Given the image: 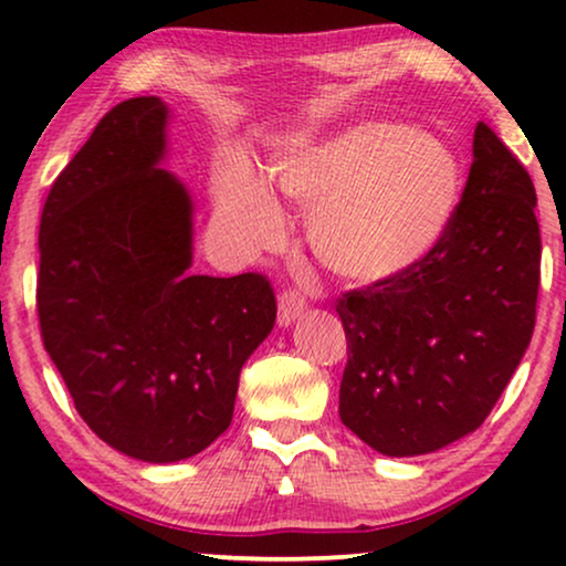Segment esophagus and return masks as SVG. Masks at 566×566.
Segmentation results:
<instances>
[{"label":"esophagus","instance_id":"esophagus-1","mask_svg":"<svg viewBox=\"0 0 566 566\" xmlns=\"http://www.w3.org/2000/svg\"><path fill=\"white\" fill-rule=\"evenodd\" d=\"M306 312V298L298 291H283L277 301V327H291Z\"/></svg>","mask_w":566,"mask_h":566}]
</instances>
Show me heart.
I'll use <instances>...</instances> for the list:
<instances>
[{
	"mask_svg": "<svg viewBox=\"0 0 566 566\" xmlns=\"http://www.w3.org/2000/svg\"><path fill=\"white\" fill-rule=\"evenodd\" d=\"M271 188L308 211V244L329 273L378 283L420 265L451 229L463 167L443 138L386 120L291 144L270 161ZM219 234L252 254L283 234V211L244 157L213 180Z\"/></svg>",
	"mask_w": 566,
	"mask_h": 566,
	"instance_id": "b5f03b06",
	"label": "heart"
}]
</instances>
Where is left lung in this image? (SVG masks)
<instances>
[{
	"instance_id": "1",
	"label": "left lung",
	"mask_w": 566,
	"mask_h": 566,
	"mask_svg": "<svg viewBox=\"0 0 566 566\" xmlns=\"http://www.w3.org/2000/svg\"><path fill=\"white\" fill-rule=\"evenodd\" d=\"M531 175L484 123L459 211L420 265L337 301L347 337L339 420L405 459L486 420L531 345L541 234Z\"/></svg>"
}]
</instances>
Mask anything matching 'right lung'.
<instances>
[{
	"label": "right lung",
	"instance_id": "obj_1",
	"mask_svg": "<svg viewBox=\"0 0 566 566\" xmlns=\"http://www.w3.org/2000/svg\"><path fill=\"white\" fill-rule=\"evenodd\" d=\"M172 111L115 105L56 177L41 216L38 319L76 412L146 463L229 428L239 374L275 324L265 277L192 275V198L165 169Z\"/></svg>",
	"mask_w": 566,
	"mask_h": 566
}]
</instances>
